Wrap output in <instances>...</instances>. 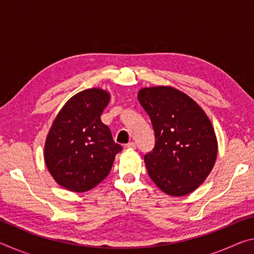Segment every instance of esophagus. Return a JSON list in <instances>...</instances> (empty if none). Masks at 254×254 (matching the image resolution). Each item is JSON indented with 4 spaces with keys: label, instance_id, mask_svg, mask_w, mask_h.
I'll list each match as a JSON object with an SVG mask.
<instances>
[{
    "label": "esophagus",
    "instance_id": "1",
    "mask_svg": "<svg viewBox=\"0 0 254 254\" xmlns=\"http://www.w3.org/2000/svg\"><path fill=\"white\" fill-rule=\"evenodd\" d=\"M136 145L134 142H128L127 144H124V149H135Z\"/></svg>",
    "mask_w": 254,
    "mask_h": 254
}]
</instances>
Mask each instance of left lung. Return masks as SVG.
<instances>
[{
	"label": "left lung",
	"mask_w": 254,
	"mask_h": 254,
	"mask_svg": "<svg viewBox=\"0 0 254 254\" xmlns=\"http://www.w3.org/2000/svg\"><path fill=\"white\" fill-rule=\"evenodd\" d=\"M137 100L156 137L152 151L144 156L150 178L167 195L190 194L216 160L217 140L208 117L192 98L169 86L140 89Z\"/></svg>",
	"instance_id": "obj_1"
}]
</instances>
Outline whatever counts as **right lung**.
<instances>
[{
  "mask_svg": "<svg viewBox=\"0 0 254 254\" xmlns=\"http://www.w3.org/2000/svg\"><path fill=\"white\" fill-rule=\"evenodd\" d=\"M110 94L89 88L72 96L56 117L45 144V161L50 175L70 191H87L110 174L115 154L122 147L114 142L101 115Z\"/></svg>",
  "mask_w": 254,
  "mask_h": 254,
  "instance_id": "obj_1",
  "label": "right lung"
}]
</instances>
